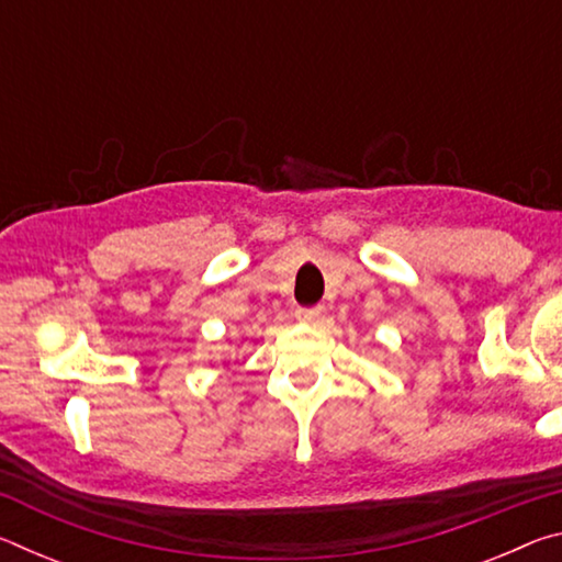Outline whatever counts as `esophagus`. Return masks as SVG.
Returning <instances> with one entry per match:
<instances>
[{"label": "esophagus", "instance_id": "34e87169", "mask_svg": "<svg viewBox=\"0 0 562 562\" xmlns=\"http://www.w3.org/2000/svg\"><path fill=\"white\" fill-rule=\"evenodd\" d=\"M294 317L300 322H307V325H319V319L325 317V310L322 307H300L294 312Z\"/></svg>", "mask_w": 562, "mask_h": 562}]
</instances>
